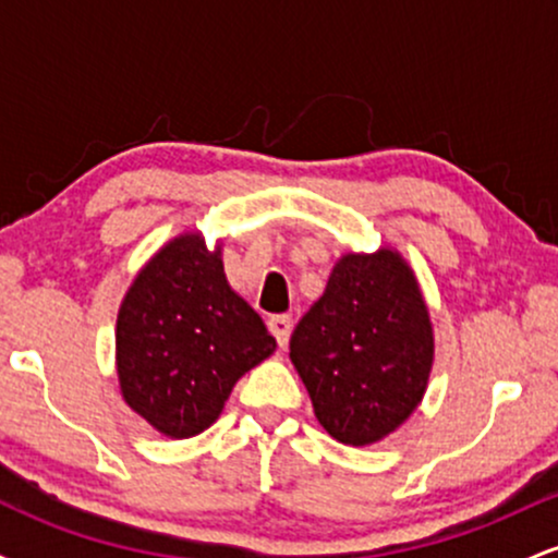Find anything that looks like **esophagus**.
<instances>
[{
    "label": "esophagus",
    "mask_w": 558,
    "mask_h": 558,
    "mask_svg": "<svg viewBox=\"0 0 558 558\" xmlns=\"http://www.w3.org/2000/svg\"><path fill=\"white\" fill-rule=\"evenodd\" d=\"M267 328L275 336V341L278 345H286L288 343V336H291V328H293V319L288 315H275L270 317V323H267Z\"/></svg>",
    "instance_id": "1"
}]
</instances>
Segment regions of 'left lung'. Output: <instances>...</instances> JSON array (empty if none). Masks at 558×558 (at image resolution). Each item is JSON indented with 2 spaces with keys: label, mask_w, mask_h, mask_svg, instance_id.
<instances>
[{
  "label": "left lung",
  "mask_w": 558,
  "mask_h": 558,
  "mask_svg": "<svg viewBox=\"0 0 558 558\" xmlns=\"http://www.w3.org/2000/svg\"><path fill=\"white\" fill-rule=\"evenodd\" d=\"M291 362L319 425L349 446L393 433L417 409L433 364L427 306L399 254H345L299 319Z\"/></svg>",
  "instance_id": "left-lung-1"
}]
</instances>
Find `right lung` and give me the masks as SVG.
<instances>
[{"instance_id": "add662e5", "label": "right lung", "mask_w": 558, "mask_h": 558, "mask_svg": "<svg viewBox=\"0 0 558 558\" xmlns=\"http://www.w3.org/2000/svg\"><path fill=\"white\" fill-rule=\"evenodd\" d=\"M275 351V338L228 286L220 248L198 233L170 241L118 315V375L128 407L170 438L207 430L243 373Z\"/></svg>"}]
</instances>
